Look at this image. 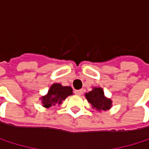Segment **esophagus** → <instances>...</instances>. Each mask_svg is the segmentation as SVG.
<instances>
[{"mask_svg":"<svg viewBox=\"0 0 149 149\" xmlns=\"http://www.w3.org/2000/svg\"><path fill=\"white\" fill-rule=\"evenodd\" d=\"M75 94L78 95H81L83 94V89H78V90H75Z\"/></svg>","mask_w":149,"mask_h":149,"instance_id":"1","label":"esophagus"}]
</instances>
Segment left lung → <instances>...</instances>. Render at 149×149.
Segmentation results:
<instances>
[{
	"mask_svg": "<svg viewBox=\"0 0 149 149\" xmlns=\"http://www.w3.org/2000/svg\"><path fill=\"white\" fill-rule=\"evenodd\" d=\"M85 96L93 109L96 111H107L112 108L113 101L104 95V92L100 87H94L91 91L85 94Z\"/></svg>",
	"mask_w": 149,
	"mask_h": 149,
	"instance_id": "1",
	"label": "left lung"
}]
</instances>
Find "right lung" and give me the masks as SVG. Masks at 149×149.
<instances>
[{
	"label": "right lung",
	"instance_id": "right-lung-1",
	"mask_svg": "<svg viewBox=\"0 0 149 149\" xmlns=\"http://www.w3.org/2000/svg\"><path fill=\"white\" fill-rule=\"evenodd\" d=\"M73 95L72 88L70 87H65L60 83H54L50 87L47 94L40 97L42 104L45 108L54 107L61 104L62 101H64L69 95Z\"/></svg>",
	"mask_w": 149,
	"mask_h": 149
}]
</instances>
